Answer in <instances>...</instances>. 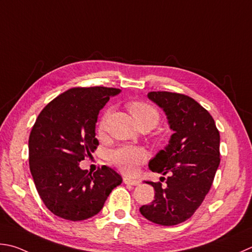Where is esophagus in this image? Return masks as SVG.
<instances>
[{"label": "esophagus", "instance_id": "34e87169", "mask_svg": "<svg viewBox=\"0 0 252 252\" xmlns=\"http://www.w3.org/2000/svg\"><path fill=\"white\" fill-rule=\"evenodd\" d=\"M123 181H124L125 184H128V185H138L140 183L139 180L131 179V178H124L123 179Z\"/></svg>", "mask_w": 252, "mask_h": 252}]
</instances>
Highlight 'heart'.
<instances>
[{
    "instance_id": "obj_1",
    "label": "heart",
    "mask_w": 252,
    "mask_h": 252,
    "mask_svg": "<svg viewBox=\"0 0 252 252\" xmlns=\"http://www.w3.org/2000/svg\"><path fill=\"white\" fill-rule=\"evenodd\" d=\"M128 108L139 127L149 126L153 128L158 124L160 118L159 112L151 104L146 102H131L128 105ZM107 116L108 113H105L101 121L98 122V131H103L105 128ZM147 158H148L147 151L141 147L135 146H122L108 154V160L111 161L112 164L124 173L129 174L135 172L137 167L145 162Z\"/></svg>"
}]
</instances>
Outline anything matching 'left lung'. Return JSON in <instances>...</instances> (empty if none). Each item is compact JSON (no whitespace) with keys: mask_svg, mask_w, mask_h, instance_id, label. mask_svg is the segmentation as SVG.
Returning a JSON list of instances; mask_svg holds the SVG:
<instances>
[{"mask_svg":"<svg viewBox=\"0 0 252 252\" xmlns=\"http://www.w3.org/2000/svg\"><path fill=\"white\" fill-rule=\"evenodd\" d=\"M148 97L163 108L174 134L149 161L153 172L169 174L167 184L146 182L155 200L139 211L155 224L173 226L189 220L210 192L220 162V131L211 114L185 94L157 91Z\"/></svg>","mask_w":252,"mask_h":252,"instance_id":"8db88e82","label":"left lung"}]
</instances>
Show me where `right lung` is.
<instances>
[{"mask_svg":"<svg viewBox=\"0 0 252 252\" xmlns=\"http://www.w3.org/2000/svg\"><path fill=\"white\" fill-rule=\"evenodd\" d=\"M120 89L72 88L42 108L30 135V169L46 207L68 220L96 215L114 188L122 183L115 170L103 165L91 173L79 167L96 150L98 112Z\"/></svg>","mask_w":252,"mask_h":252,"instance_id":"add662e5","label":"right lung"}]
</instances>
